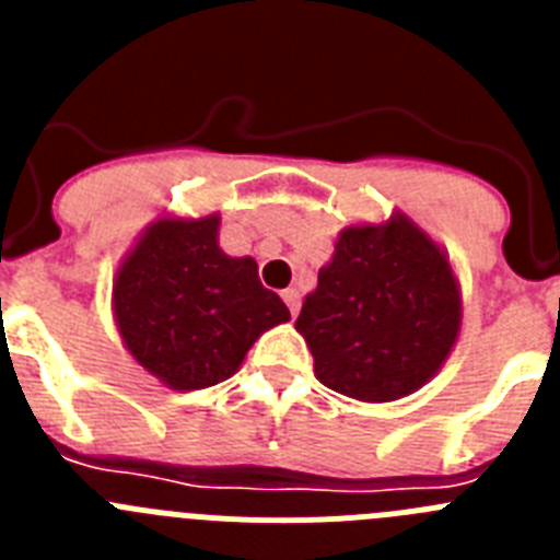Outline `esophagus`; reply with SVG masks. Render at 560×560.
Here are the masks:
<instances>
[{
	"instance_id": "34e87169",
	"label": "esophagus",
	"mask_w": 560,
	"mask_h": 560,
	"mask_svg": "<svg viewBox=\"0 0 560 560\" xmlns=\"http://www.w3.org/2000/svg\"><path fill=\"white\" fill-rule=\"evenodd\" d=\"M283 300H285V305H289L291 314H296V311H300V289H294V285H291V289H285Z\"/></svg>"
}]
</instances>
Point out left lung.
<instances>
[{"mask_svg":"<svg viewBox=\"0 0 560 560\" xmlns=\"http://www.w3.org/2000/svg\"><path fill=\"white\" fill-rule=\"evenodd\" d=\"M314 375L334 393L389 404L440 373L463 330V289L448 252L393 210L336 235L294 323Z\"/></svg>","mask_w":560,"mask_h":560,"instance_id":"obj_1","label":"left lung"}]
</instances>
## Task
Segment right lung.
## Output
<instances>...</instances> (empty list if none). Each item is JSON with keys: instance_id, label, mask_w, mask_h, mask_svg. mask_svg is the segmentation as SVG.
<instances>
[{"instance_id": "add662e5", "label": "right lung", "mask_w": 560, "mask_h": 560, "mask_svg": "<svg viewBox=\"0 0 560 560\" xmlns=\"http://www.w3.org/2000/svg\"><path fill=\"white\" fill-rule=\"evenodd\" d=\"M219 230V212H162L114 271L112 314L122 348L167 389L226 381L266 330L291 319L283 300L257 280L255 257L226 255Z\"/></svg>"}]
</instances>
